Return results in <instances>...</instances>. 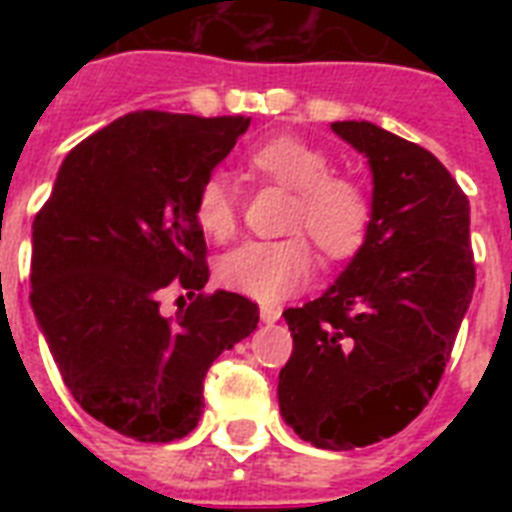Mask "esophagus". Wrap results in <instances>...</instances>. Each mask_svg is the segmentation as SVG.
Listing matches in <instances>:
<instances>
[{
  "label": "esophagus",
  "mask_w": 512,
  "mask_h": 512,
  "mask_svg": "<svg viewBox=\"0 0 512 512\" xmlns=\"http://www.w3.org/2000/svg\"><path fill=\"white\" fill-rule=\"evenodd\" d=\"M260 319H263L265 324H276V321L281 319V311L279 308H273V305H263V308H260Z\"/></svg>",
  "instance_id": "esophagus-1"
}]
</instances>
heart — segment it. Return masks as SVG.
Listing matches in <instances>:
<instances>
[{"label": "heart", "mask_w": 512, "mask_h": 512, "mask_svg": "<svg viewBox=\"0 0 512 512\" xmlns=\"http://www.w3.org/2000/svg\"><path fill=\"white\" fill-rule=\"evenodd\" d=\"M249 167L265 180L289 188L287 231H303L327 260H345L364 247L372 201L356 177L332 172L327 151L295 135H276L257 143ZM196 223L209 239H231L239 207L231 180L223 172L204 177L193 204ZM223 287L260 303H279L305 289L313 279V255L300 236L279 241H247L220 260Z\"/></svg>", "instance_id": "1"}]
</instances>
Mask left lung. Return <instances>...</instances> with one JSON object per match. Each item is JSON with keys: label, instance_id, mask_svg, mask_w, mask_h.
<instances>
[{"label": "left lung", "instance_id": "obj_1", "mask_svg": "<svg viewBox=\"0 0 512 512\" xmlns=\"http://www.w3.org/2000/svg\"><path fill=\"white\" fill-rule=\"evenodd\" d=\"M332 130L372 170V223L340 279L287 308L279 374L287 425L319 449L396 436L436 393L476 287L470 201L417 143L372 122Z\"/></svg>", "mask_w": 512, "mask_h": 512}]
</instances>
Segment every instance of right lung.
Masks as SVG:
<instances>
[{
  "mask_svg": "<svg viewBox=\"0 0 512 512\" xmlns=\"http://www.w3.org/2000/svg\"><path fill=\"white\" fill-rule=\"evenodd\" d=\"M244 116L135 111L71 148L31 231V308L76 404L116 433L170 444L199 425L204 377L257 329V303L207 295L193 204ZM193 296L167 320L161 289Z\"/></svg>",
  "mask_w": 512,
  "mask_h": 512,
  "instance_id": "right-lung-1",
  "label": "right lung"
}]
</instances>
